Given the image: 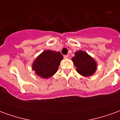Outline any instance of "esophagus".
<instances>
[{
  "instance_id": "esophagus-1",
  "label": "esophagus",
  "mask_w": 120,
  "mask_h": 120,
  "mask_svg": "<svg viewBox=\"0 0 120 120\" xmlns=\"http://www.w3.org/2000/svg\"><path fill=\"white\" fill-rule=\"evenodd\" d=\"M68 57H69V56H68V55H64V58H65V59H66V58H68Z\"/></svg>"
}]
</instances>
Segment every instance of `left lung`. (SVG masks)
<instances>
[{
    "mask_svg": "<svg viewBox=\"0 0 120 120\" xmlns=\"http://www.w3.org/2000/svg\"><path fill=\"white\" fill-rule=\"evenodd\" d=\"M72 58L76 71L83 76H90L95 73L97 64L93 58L83 51H78Z\"/></svg>",
    "mask_w": 120,
    "mask_h": 120,
    "instance_id": "1",
    "label": "left lung"
}]
</instances>
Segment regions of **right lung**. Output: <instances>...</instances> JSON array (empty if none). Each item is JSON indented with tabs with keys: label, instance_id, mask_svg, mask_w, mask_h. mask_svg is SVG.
I'll return each mask as SVG.
<instances>
[{
	"label": "right lung",
	"instance_id": "obj_1",
	"mask_svg": "<svg viewBox=\"0 0 120 120\" xmlns=\"http://www.w3.org/2000/svg\"><path fill=\"white\" fill-rule=\"evenodd\" d=\"M62 59L63 56L60 52L46 50L34 60L32 69L40 77L50 78L56 73Z\"/></svg>",
	"mask_w": 120,
	"mask_h": 120
}]
</instances>
